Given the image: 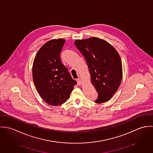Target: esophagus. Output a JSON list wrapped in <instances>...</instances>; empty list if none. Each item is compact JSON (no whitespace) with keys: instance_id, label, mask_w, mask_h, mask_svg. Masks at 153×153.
I'll list each match as a JSON object with an SVG mask.
<instances>
[{"instance_id":"esophagus-1","label":"esophagus","mask_w":153,"mask_h":153,"mask_svg":"<svg viewBox=\"0 0 153 153\" xmlns=\"http://www.w3.org/2000/svg\"><path fill=\"white\" fill-rule=\"evenodd\" d=\"M76 81H77V83H78V84L79 85H81V84H82V81H81V79L80 78H78V79H76Z\"/></svg>"}]
</instances>
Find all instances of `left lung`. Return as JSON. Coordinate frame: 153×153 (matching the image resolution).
I'll list each match as a JSON object with an SVG mask.
<instances>
[{"label":"left lung","mask_w":153,"mask_h":153,"mask_svg":"<svg viewBox=\"0 0 153 153\" xmlns=\"http://www.w3.org/2000/svg\"><path fill=\"white\" fill-rule=\"evenodd\" d=\"M74 44L87 61L92 84L98 93L95 102L109 101L119 87L123 77L118 53L108 42L98 38L76 40Z\"/></svg>","instance_id":"left-lung-1"}]
</instances>
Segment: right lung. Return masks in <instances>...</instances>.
Segmentation results:
<instances>
[{
    "label": "right lung",
    "instance_id": "1",
    "mask_svg": "<svg viewBox=\"0 0 153 153\" xmlns=\"http://www.w3.org/2000/svg\"><path fill=\"white\" fill-rule=\"evenodd\" d=\"M65 40L52 39L40 48L32 67L33 80L38 93L51 105H59L69 98L76 84L60 58Z\"/></svg>",
    "mask_w": 153,
    "mask_h": 153
}]
</instances>
